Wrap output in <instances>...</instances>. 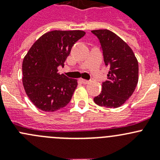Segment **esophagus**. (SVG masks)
<instances>
[{"label": "esophagus", "mask_w": 160, "mask_h": 160, "mask_svg": "<svg viewBox=\"0 0 160 160\" xmlns=\"http://www.w3.org/2000/svg\"><path fill=\"white\" fill-rule=\"evenodd\" d=\"M81 81H82V83H84V84H87V83H89V80H84V79H82Z\"/></svg>", "instance_id": "obj_1"}]
</instances>
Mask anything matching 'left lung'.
Segmentation results:
<instances>
[{
    "label": "left lung",
    "instance_id": "left-lung-1",
    "mask_svg": "<svg viewBox=\"0 0 160 160\" xmlns=\"http://www.w3.org/2000/svg\"><path fill=\"white\" fill-rule=\"evenodd\" d=\"M99 39L104 61L110 67L108 80L102 90L93 98L101 107L115 108L122 106L132 96L138 81V63L128 44L108 29L91 31Z\"/></svg>",
    "mask_w": 160,
    "mask_h": 160
}]
</instances>
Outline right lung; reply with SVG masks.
Returning <instances> with one entry per match:
<instances>
[{"mask_svg":"<svg viewBox=\"0 0 160 160\" xmlns=\"http://www.w3.org/2000/svg\"><path fill=\"white\" fill-rule=\"evenodd\" d=\"M80 30H55L42 35L25 56L22 83L34 105L46 112L67 106L77 87V80L58 72L63 67L76 42L84 36Z\"/></svg>","mask_w":160,"mask_h":160,"instance_id":"obj_1","label":"right lung"}]
</instances>
